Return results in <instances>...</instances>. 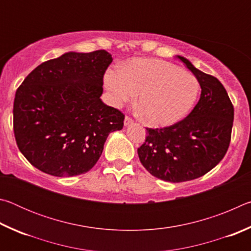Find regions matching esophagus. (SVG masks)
Segmentation results:
<instances>
[{"instance_id": "34e87169", "label": "esophagus", "mask_w": 251, "mask_h": 251, "mask_svg": "<svg viewBox=\"0 0 251 251\" xmlns=\"http://www.w3.org/2000/svg\"><path fill=\"white\" fill-rule=\"evenodd\" d=\"M130 124H133V120H131L130 117L126 116L125 120H124V125H125V126H128V125H130Z\"/></svg>"}]
</instances>
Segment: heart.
Returning <instances> with one entry per match:
<instances>
[{"mask_svg": "<svg viewBox=\"0 0 251 251\" xmlns=\"http://www.w3.org/2000/svg\"><path fill=\"white\" fill-rule=\"evenodd\" d=\"M104 84L116 107L138 95L137 107L152 127L171 126L182 120L196 103L201 88L193 74L157 58H134L124 71L109 69Z\"/></svg>", "mask_w": 251, "mask_h": 251, "instance_id": "1", "label": "heart"}]
</instances>
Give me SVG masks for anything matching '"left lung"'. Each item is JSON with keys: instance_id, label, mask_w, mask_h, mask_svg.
<instances>
[{"instance_id": "1", "label": "left lung", "mask_w": 251, "mask_h": 251, "mask_svg": "<svg viewBox=\"0 0 251 251\" xmlns=\"http://www.w3.org/2000/svg\"><path fill=\"white\" fill-rule=\"evenodd\" d=\"M196 76L201 99L184 120L164 128H146L138 148L143 166L158 179L181 182L211 171L226 155L231 137L233 106L223 84L177 55Z\"/></svg>"}]
</instances>
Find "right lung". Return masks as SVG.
<instances>
[{"label":"right lung","mask_w":251,"mask_h":251,"mask_svg":"<svg viewBox=\"0 0 251 251\" xmlns=\"http://www.w3.org/2000/svg\"><path fill=\"white\" fill-rule=\"evenodd\" d=\"M112 55L104 50L67 52L42 63L18 88L13 106L19 150L34 167L56 177L94 167L125 116L106 105L103 76Z\"/></svg>","instance_id":"obj_1"}]
</instances>
